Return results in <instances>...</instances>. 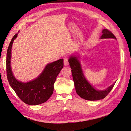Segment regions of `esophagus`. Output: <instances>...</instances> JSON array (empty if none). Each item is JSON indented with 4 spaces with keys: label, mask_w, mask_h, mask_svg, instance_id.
Listing matches in <instances>:
<instances>
[{
    "label": "esophagus",
    "mask_w": 131,
    "mask_h": 131,
    "mask_svg": "<svg viewBox=\"0 0 131 131\" xmlns=\"http://www.w3.org/2000/svg\"><path fill=\"white\" fill-rule=\"evenodd\" d=\"M64 65L65 66H67L69 65V62H68V60L67 58H64Z\"/></svg>",
    "instance_id": "34e87169"
}]
</instances>
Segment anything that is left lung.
Instances as JSON below:
<instances>
[{
    "mask_svg": "<svg viewBox=\"0 0 131 131\" xmlns=\"http://www.w3.org/2000/svg\"><path fill=\"white\" fill-rule=\"evenodd\" d=\"M102 33V35L100 39H116L114 35L108 29H103ZM79 55L74 54L70 55L68 59L69 66L72 69L74 86L77 94L85 100L93 101L103 100L112 90L116 81L104 90H98L94 88L85 77Z\"/></svg>",
    "mask_w": 131,
    "mask_h": 131,
    "instance_id": "1",
    "label": "left lung"
}]
</instances>
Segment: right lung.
Masks as SVG:
<instances>
[{
  "mask_svg": "<svg viewBox=\"0 0 131 131\" xmlns=\"http://www.w3.org/2000/svg\"><path fill=\"white\" fill-rule=\"evenodd\" d=\"M18 33L15 34L10 43L6 55L7 77L9 84L18 97L31 105L43 103L49 100L53 92V85L57 75L63 67V59L47 63L38 76L26 82L18 80L14 76L11 66L12 47Z\"/></svg>",
  "mask_w": 131,
  "mask_h": 131,
  "instance_id": "obj_1",
  "label": "right lung"
}]
</instances>
